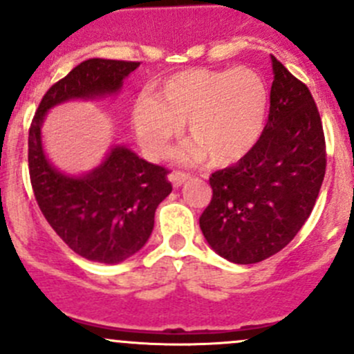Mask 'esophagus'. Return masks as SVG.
<instances>
[{
	"mask_svg": "<svg viewBox=\"0 0 354 354\" xmlns=\"http://www.w3.org/2000/svg\"><path fill=\"white\" fill-rule=\"evenodd\" d=\"M188 180H190V174H187V173H171L169 174V181L173 183L174 188L181 187V185Z\"/></svg>",
	"mask_w": 354,
	"mask_h": 354,
	"instance_id": "obj_1",
	"label": "esophagus"
}]
</instances>
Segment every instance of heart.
Wrapping results in <instances>:
<instances>
[{
  "mask_svg": "<svg viewBox=\"0 0 354 354\" xmlns=\"http://www.w3.org/2000/svg\"><path fill=\"white\" fill-rule=\"evenodd\" d=\"M269 114V88L252 68L185 70L135 102L131 123L149 157L166 154L187 123L185 157H207L212 166L238 162L259 144Z\"/></svg>",
  "mask_w": 354,
  "mask_h": 354,
  "instance_id": "heart-1",
  "label": "heart"
}]
</instances>
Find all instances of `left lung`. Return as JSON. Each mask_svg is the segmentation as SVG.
Here are the masks:
<instances>
[{"mask_svg": "<svg viewBox=\"0 0 354 354\" xmlns=\"http://www.w3.org/2000/svg\"><path fill=\"white\" fill-rule=\"evenodd\" d=\"M270 109L259 144L212 173L200 216L210 248L233 263H257L286 246L312 214L326 174V140L308 87L274 56Z\"/></svg>", "mask_w": 354, "mask_h": 354, "instance_id": "8db88e82", "label": "left lung"}]
</instances>
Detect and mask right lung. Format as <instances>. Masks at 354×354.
I'll return each mask as SVG.
<instances>
[{
	"label": "right lung",
	"mask_w": 354,
	"mask_h": 354,
	"mask_svg": "<svg viewBox=\"0 0 354 354\" xmlns=\"http://www.w3.org/2000/svg\"><path fill=\"white\" fill-rule=\"evenodd\" d=\"M138 66L85 59L46 92L28 130V173L39 209L58 236L91 262L120 263L144 248L157 205L173 190L167 169L116 144L94 169L65 173L46 154L42 124L49 111L68 101L114 97Z\"/></svg>",
	"instance_id": "obj_1"
}]
</instances>
